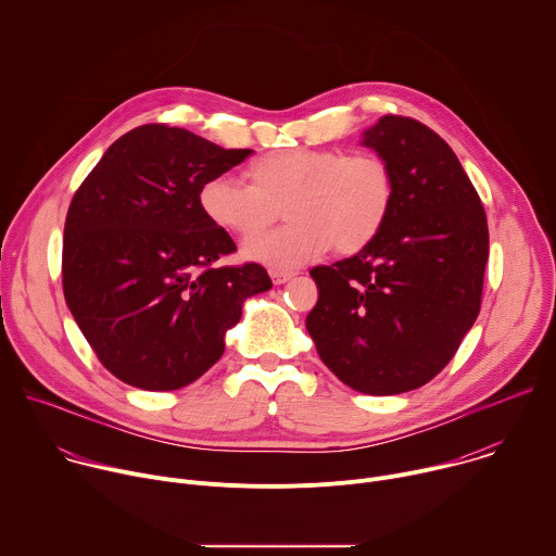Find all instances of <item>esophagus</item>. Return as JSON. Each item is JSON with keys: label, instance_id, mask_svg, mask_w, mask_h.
<instances>
[{"label": "esophagus", "instance_id": "obj_1", "mask_svg": "<svg viewBox=\"0 0 556 556\" xmlns=\"http://www.w3.org/2000/svg\"><path fill=\"white\" fill-rule=\"evenodd\" d=\"M294 277V273H288V270H270V279L275 286H281L286 281H290Z\"/></svg>", "mask_w": 556, "mask_h": 556}]
</instances>
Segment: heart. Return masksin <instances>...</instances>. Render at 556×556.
<instances>
[{
	"mask_svg": "<svg viewBox=\"0 0 556 556\" xmlns=\"http://www.w3.org/2000/svg\"><path fill=\"white\" fill-rule=\"evenodd\" d=\"M249 185L232 176H213L200 185L204 217L235 237L265 229L283 205L291 222L244 247L249 260L273 268H296L332 247L341 255L365 251L393 206L391 167L378 153L339 149L270 151L247 169Z\"/></svg>",
	"mask_w": 556,
	"mask_h": 556,
	"instance_id": "heart-1",
	"label": "heart"
}]
</instances>
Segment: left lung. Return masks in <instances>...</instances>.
<instances>
[{"label": "left lung", "mask_w": 556, "mask_h": 556, "mask_svg": "<svg viewBox=\"0 0 556 556\" xmlns=\"http://www.w3.org/2000/svg\"><path fill=\"white\" fill-rule=\"evenodd\" d=\"M361 142L391 167L393 206L365 251L309 270L319 301L305 328L339 380L393 395L438 376L478 319L489 224L457 155L420 121L387 114Z\"/></svg>", "instance_id": "8db88e82"}]
</instances>
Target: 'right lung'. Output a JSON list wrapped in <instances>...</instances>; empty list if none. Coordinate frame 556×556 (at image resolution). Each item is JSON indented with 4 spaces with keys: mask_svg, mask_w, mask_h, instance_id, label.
Instances as JSON below:
<instances>
[{
    "mask_svg": "<svg viewBox=\"0 0 556 556\" xmlns=\"http://www.w3.org/2000/svg\"><path fill=\"white\" fill-rule=\"evenodd\" d=\"M253 153L163 123L121 136L76 189L63 235V294L118 380L172 391L224 354L242 303L273 288L264 266H217L237 251L198 204L200 185Z\"/></svg>",
    "mask_w": 556,
    "mask_h": 556,
    "instance_id": "obj_1",
    "label": "right lung"
}]
</instances>
